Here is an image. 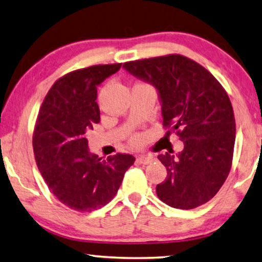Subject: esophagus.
Wrapping results in <instances>:
<instances>
[{"mask_svg": "<svg viewBox=\"0 0 262 262\" xmlns=\"http://www.w3.org/2000/svg\"><path fill=\"white\" fill-rule=\"evenodd\" d=\"M138 161L140 163H142V165H148V163L154 161V156H151V155H140L138 158Z\"/></svg>", "mask_w": 262, "mask_h": 262, "instance_id": "1", "label": "esophagus"}]
</instances>
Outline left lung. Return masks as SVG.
<instances>
[{
    "instance_id": "left-lung-1",
    "label": "left lung",
    "mask_w": 262,
    "mask_h": 262,
    "mask_svg": "<svg viewBox=\"0 0 262 262\" xmlns=\"http://www.w3.org/2000/svg\"><path fill=\"white\" fill-rule=\"evenodd\" d=\"M124 70L158 91L163 126L178 130L183 149L158 158L167 178L156 186L170 207L192 209L209 201L228 177L235 143V119L227 93L196 62L182 55L130 61Z\"/></svg>"
}]
</instances>
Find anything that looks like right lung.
Masks as SVG:
<instances>
[{"label":"right lung","mask_w":262,"mask_h":262,"mask_svg":"<svg viewBox=\"0 0 262 262\" xmlns=\"http://www.w3.org/2000/svg\"><path fill=\"white\" fill-rule=\"evenodd\" d=\"M120 68L121 63L92 66L61 77L37 116L33 147L38 170L58 200L79 212L107 205L135 161L129 154L99 158L85 138L100 122L97 85Z\"/></svg>","instance_id":"right-lung-1"}]
</instances>
